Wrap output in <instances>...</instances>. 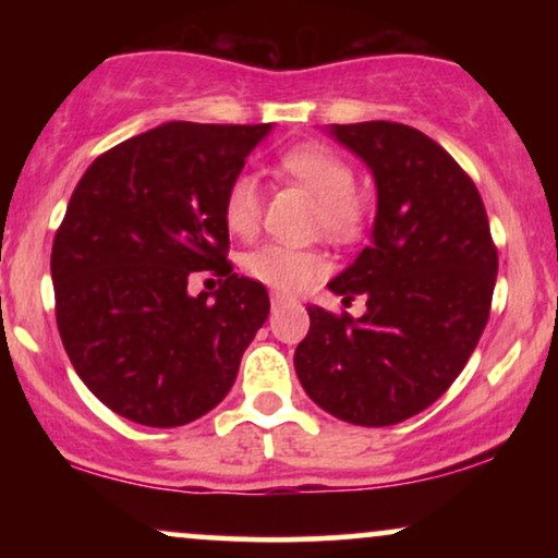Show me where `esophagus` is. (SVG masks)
I'll use <instances>...</instances> for the list:
<instances>
[{
	"instance_id": "34e87169",
	"label": "esophagus",
	"mask_w": 558,
	"mask_h": 558,
	"mask_svg": "<svg viewBox=\"0 0 558 558\" xmlns=\"http://www.w3.org/2000/svg\"><path fill=\"white\" fill-rule=\"evenodd\" d=\"M270 301H272V310H280L283 304H291V299L283 296V293H272Z\"/></svg>"
}]
</instances>
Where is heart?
I'll use <instances>...</instances> for the list:
<instances>
[{"mask_svg": "<svg viewBox=\"0 0 558 558\" xmlns=\"http://www.w3.org/2000/svg\"><path fill=\"white\" fill-rule=\"evenodd\" d=\"M280 170L317 198V222L332 239L351 241L367 226V207L354 194V170L341 155L323 144H301L280 157ZM222 217L230 233L252 235L262 217V185L254 172L241 170L230 178L222 196ZM243 267L259 283L275 291H306L323 278L328 262L315 248L270 241L254 248Z\"/></svg>", "mask_w": 558, "mask_h": 558, "instance_id": "1", "label": "heart"}]
</instances>
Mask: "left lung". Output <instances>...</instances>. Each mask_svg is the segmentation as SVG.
<instances>
[{"label":"left lung","instance_id":"1","mask_svg":"<svg viewBox=\"0 0 558 558\" xmlns=\"http://www.w3.org/2000/svg\"><path fill=\"white\" fill-rule=\"evenodd\" d=\"M330 133L377 185L373 243L328 283L343 304L367 296V312L306 306L293 367L332 417L386 427L438 401L464 369L488 323L498 252L475 183L430 136L388 120Z\"/></svg>","mask_w":558,"mask_h":558}]
</instances>
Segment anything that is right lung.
<instances>
[{"label": "right lung", "instance_id": "add662e5", "mask_svg": "<svg viewBox=\"0 0 558 558\" xmlns=\"http://www.w3.org/2000/svg\"><path fill=\"white\" fill-rule=\"evenodd\" d=\"M270 128L165 123L96 157L75 185L52 246L57 328L120 417L189 425L235 383L270 296L226 259L222 196ZM202 269L227 283L191 298Z\"/></svg>", "mask_w": 558, "mask_h": 558}]
</instances>
